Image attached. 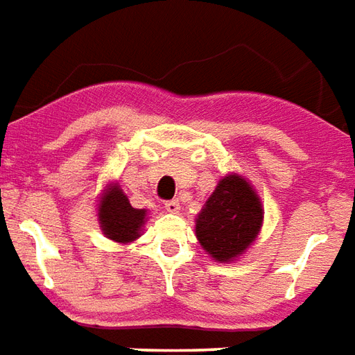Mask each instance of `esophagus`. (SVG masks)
Instances as JSON below:
<instances>
[{"mask_svg": "<svg viewBox=\"0 0 355 355\" xmlns=\"http://www.w3.org/2000/svg\"><path fill=\"white\" fill-rule=\"evenodd\" d=\"M164 208L170 214H178L180 210H182V205H180V200H168Z\"/></svg>", "mask_w": 355, "mask_h": 355, "instance_id": "1", "label": "esophagus"}]
</instances>
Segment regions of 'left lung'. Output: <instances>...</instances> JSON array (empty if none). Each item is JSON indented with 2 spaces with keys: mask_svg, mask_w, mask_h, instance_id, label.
<instances>
[{
  "mask_svg": "<svg viewBox=\"0 0 355 355\" xmlns=\"http://www.w3.org/2000/svg\"><path fill=\"white\" fill-rule=\"evenodd\" d=\"M262 220V202L252 185L231 173L220 180L202 206L195 233L216 262H233L256 241Z\"/></svg>",
  "mask_w": 355,
  "mask_h": 355,
  "instance_id": "left-lung-1",
  "label": "left lung"
}]
</instances>
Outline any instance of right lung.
<instances>
[{
	"mask_svg": "<svg viewBox=\"0 0 355 355\" xmlns=\"http://www.w3.org/2000/svg\"><path fill=\"white\" fill-rule=\"evenodd\" d=\"M97 208H99L97 212L99 225L107 239L125 245L141 235L143 225L147 220V210L133 208L124 195V191L120 189L116 183L103 193Z\"/></svg>",
	"mask_w": 355,
	"mask_h": 355,
	"instance_id": "1",
	"label": "right lung"
}]
</instances>
